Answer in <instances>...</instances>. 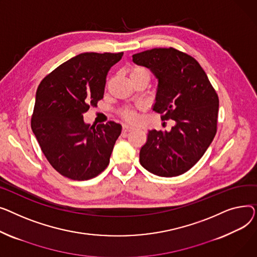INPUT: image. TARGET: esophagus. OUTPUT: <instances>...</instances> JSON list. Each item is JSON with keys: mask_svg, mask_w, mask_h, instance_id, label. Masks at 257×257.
I'll return each instance as SVG.
<instances>
[{"mask_svg": "<svg viewBox=\"0 0 257 257\" xmlns=\"http://www.w3.org/2000/svg\"><path fill=\"white\" fill-rule=\"evenodd\" d=\"M133 128H134V127L131 126V125L123 124V126H122V132H123V133H127L128 131H131V130H133Z\"/></svg>", "mask_w": 257, "mask_h": 257, "instance_id": "obj_1", "label": "esophagus"}]
</instances>
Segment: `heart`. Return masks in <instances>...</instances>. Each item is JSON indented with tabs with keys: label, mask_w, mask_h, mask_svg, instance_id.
Segmentation results:
<instances>
[{
	"label": "heart",
	"mask_w": 257,
	"mask_h": 257,
	"mask_svg": "<svg viewBox=\"0 0 257 257\" xmlns=\"http://www.w3.org/2000/svg\"><path fill=\"white\" fill-rule=\"evenodd\" d=\"M137 74L149 75V72L147 69H145L143 67H134L131 71V77H134V75H137ZM121 115L124 119L128 120V121H135V120L137 119V114H136V111L134 109L126 108V109L122 110Z\"/></svg>",
	"instance_id": "1"
}]
</instances>
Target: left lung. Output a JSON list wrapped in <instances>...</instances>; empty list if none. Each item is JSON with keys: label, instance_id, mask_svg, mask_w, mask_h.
Masks as SVG:
<instances>
[{"label": "left lung", "instance_id": "left-lung-1", "mask_svg": "<svg viewBox=\"0 0 257 257\" xmlns=\"http://www.w3.org/2000/svg\"><path fill=\"white\" fill-rule=\"evenodd\" d=\"M158 80L153 110L162 120H174L169 132L148 131L140 163L158 176L173 177L190 170L206 152L217 132L219 98L196 60L173 48L133 55Z\"/></svg>", "mask_w": 257, "mask_h": 257}]
</instances>
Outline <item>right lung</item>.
<instances>
[{
    "label": "right lung",
    "mask_w": 257,
    "mask_h": 257,
    "mask_svg": "<svg viewBox=\"0 0 257 257\" xmlns=\"http://www.w3.org/2000/svg\"><path fill=\"white\" fill-rule=\"evenodd\" d=\"M123 53H83L69 59L39 84L31 127L53 168L73 180H87L110 162L121 124L96 127L83 114L103 97L110 68Z\"/></svg>",
    "instance_id": "right-lung-1"
}]
</instances>
